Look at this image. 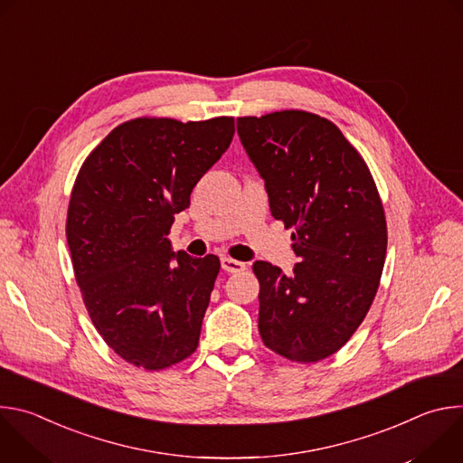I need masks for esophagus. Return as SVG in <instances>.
Returning <instances> with one entry per match:
<instances>
[{
	"label": "esophagus",
	"instance_id": "esophagus-1",
	"mask_svg": "<svg viewBox=\"0 0 463 463\" xmlns=\"http://www.w3.org/2000/svg\"><path fill=\"white\" fill-rule=\"evenodd\" d=\"M222 269L227 271V273H240V271L245 269V263L225 256V258H222Z\"/></svg>",
	"mask_w": 463,
	"mask_h": 463
}]
</instances>
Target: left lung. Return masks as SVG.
Instances as JSON below:
<instances>
[{
    "instance_id": "left-lung-1",
    "label": "left lung",
    "mask_w": 463,
    "mask_h": 463,
    "mask_svg": "<svg viewBox=\"0 0 463 463\" xmlns=\"http://www.w3.org/2000/svg\"><path fill=\"white\" fill-rule=\"evenodd\" d=\"M236 124L298 256L289 277L254 261L261 341L293 363L322 361L350 341L379 288L388 238L375 181L357 148L320 115L282 109Z\"/></svg>"
}]
</instances>
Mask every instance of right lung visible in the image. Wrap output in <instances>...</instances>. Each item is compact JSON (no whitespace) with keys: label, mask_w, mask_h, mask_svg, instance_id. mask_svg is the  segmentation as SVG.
Returning <instances> with one entry per match:
<instances>
[{"label":"right lung","mask_w":463,"mask_h":463,"mask_svg":"<svg viewBox=\"0 0 463 463\" xmlns=\"http://www.w3.org/2000/svg\"><path fill=\"white\" fill-rule=\"evenodd\" d=\"M232 136L234 117H137L79 170L65 222L75 279L104 343L137 368H170L200 345L220 258L175 254L166 236Z\"/></svg>","instance_id":"obj_1"}]
</instances>
